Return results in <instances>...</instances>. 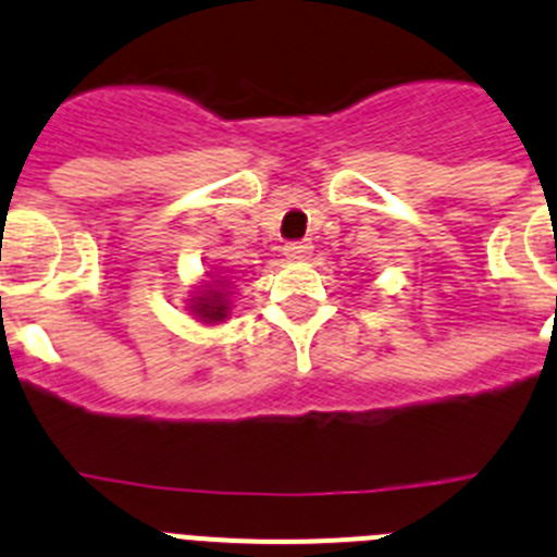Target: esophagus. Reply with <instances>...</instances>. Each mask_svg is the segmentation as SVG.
<instances>
[{"label":"esophagus","instance_id":"34e87169","mask_svg":"<svg viewBox=\"0 0 557 557\" xmlns=\"http://www.w3.org/2000/svg\"><path fill=\"white\" fill-rule=\"evenodd\" d=\"M310 242H288L283 247V252H285V258H290V260H305L310 255Z\"/></svg>","mask_w":557,"mask_h":557}]
</instances>
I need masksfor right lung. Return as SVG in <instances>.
<instances>
[{
  "label": "right lung",
  "instance_id": "add662e5",
  "mask_svg": "<svg viewBox=\"0 0 557 557\" xmlns=\"http://www.w3.org/2000/svg\"><path fill=\"white\" fill-rule=\"evenodd\" d=\"M194 313H199L202 319H208V322H219V319H224V315H227V305H224V299L219 290H208V294L197 297Z\"/></svg>",
  "mask_w": 557,
  "mask_h": 557
}]
</instances>
